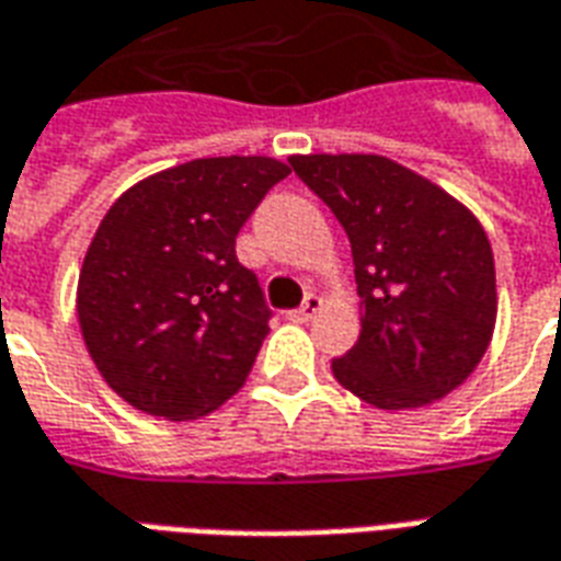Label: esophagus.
I'll list each match as a JSON object with an SVG mask.
<instances>
[{
	"label": "esophagus",
	"mask_w": 561,
	"mask_h": 561,
	"mask_svg": "<svg viewBox=\"0 0 561 561\" xmlns=\"http://www.w3.org/2000/svg\"><path fill=\"white\" fill-rule=\"evenodd\" d=\"M318 309H321V297L309 291L304 297V304H300V309H294V312H288V316H291V321H309V318L316 316Z\"/></svg>",
	"instance_id": "esophagus-1"
}]
</instances>
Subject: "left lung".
Segmentation results:
<instances>
[{
	"instance_id": "left-lung-1",
	"label": "left lung",
	"mask_w": 561,
	"mask_h": 561,
	"mask_svg": "<svg viewBox=\"0 0 561 561\" xmlns=\"http://www.w3.org/2000/svg\"><path fill=\"white\" fill-rule=\"evenodd\" d=\"M291 171L352 243L364 324L333 360L336 381L388 412L442 400L493 336L495 264L478 219L381 156H294Z\"/></svg>"
}]
</instances>
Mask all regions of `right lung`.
I'll list each match as a JSON object with an SVG mask.
<instances>
[{"label": "right lung", "mask_w": 561, "mask_h": 561, "mask_svg": "<svg viewBox=\"0 0 561 561\" xmlns=\"http://www.w3.org/2000/svg\"><path fill=\"white\" fill-rule=\"evenodd\" d=\"M291 173L264 156L195 159L131 185L92 237L78 282L83 340L140 412L197 417L233 397L273 318L237 233Z\"/></svg>", "instance_id": "1"}]
</instances>
